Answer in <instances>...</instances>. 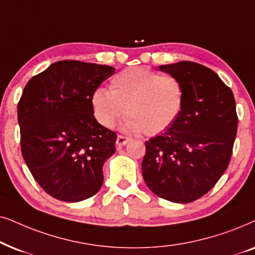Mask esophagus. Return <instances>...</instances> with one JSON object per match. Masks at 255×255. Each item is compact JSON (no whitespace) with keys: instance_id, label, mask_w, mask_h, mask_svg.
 I'll use <instances>...</instances> for the list:
<instances>
[{"instance_id":"34e87169","label":"esophagus","mask_w":255,"mask_h":255,"mask_svg":"<svg viewBox=\"0 0 255 255\" xmlns=\"http://www.w3.org/2000/svg\"><path fill=\"white\" fill-rule=\"evenodd\" d=\"M128 142H129V138L127 136H125V135H118V138H117V144L119 147H122V145L127 144Z\"/></svg>"}]
</instances>
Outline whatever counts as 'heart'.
<instances>
[{"label": "heart", "mask_w": 255, "mask_h": 255, "mask_svg": "<svg viewBox=\"0 0 255 255\" xmlns=\"http://www.w3.org/2000/svg\"><path fill=\"white\" fill-rule=\"evenodd\" d=\"M91 105L97 121L105 128L113 127L125 113L128 115L124 121L126 130L156 136L170 129L182 115L185 88L170 74L129 67L112 78L110 91L97 88Z\"/></svg>", "instance_id": "obj_1"}]
</instances>
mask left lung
<instances>
[{"mask_svg": "<svg viewBox=\"0 0 255 255\" xmlns=\"http://www.w3.org/2000/svg\"><path fill=\"white\" fill-rule=\"evenodd\" d=\"M185 88V106L170 129L145 142L142 175L156 196L190 203L209 192L229 167L238 129L236 100L211 69L193 62L161 65Z\"/></svg>", "mask_w": 255, "mask_h": 255, "instance_id": "1", "label": "left lung"}]
</instances>
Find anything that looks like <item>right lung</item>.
<instances>
[{
  "label": "right lung",
  "instance_id": "obj_1",
  "mask_svg": "<svg viewBox=\"0 0 255 255\" xmlns=\"http://www.w3.org/2000/svg\"><path fill=\"white\" fill-rule=\"evenodd\" d=\"M114 67L60 60L32 77L17 106L21 150L35 181L63 202L99 191L103 165L115 152V131L93 115L91 97Z\"/></svg>",
  "mask_w": 255,
  "mask_h": 255
}]
</instances>
